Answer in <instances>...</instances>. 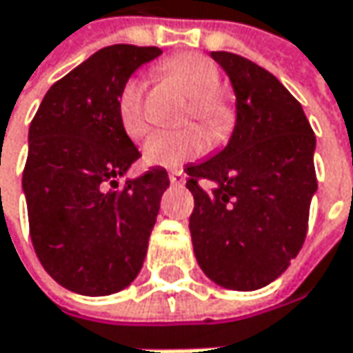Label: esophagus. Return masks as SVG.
Masks as SVG:
<instances>
[{
  "mask_svg": "<svg viewBox=\"0 0 353 353\" xmlns=\"http://www.w3.org/2000/svg\"><path fill=\"white\" fill-rule=\"evenodd\" d=\"M168 179H170L172 185H185V172L183 170H170Z\"/></svg>",
  "mask_w": 353,
  "mask_h": 353,
  "instance_id": "esophagus-1",
  "label": "esophagus"
}]
</instances>
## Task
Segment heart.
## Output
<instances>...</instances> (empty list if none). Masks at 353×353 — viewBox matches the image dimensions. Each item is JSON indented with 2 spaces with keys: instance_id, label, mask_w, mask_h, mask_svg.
Instances as JSON below:
<instances>
[{
  "instance_id": "obj_1",
  "label": "heart",
  "mask_w": 353,
  "mask_h": 353,
  "mask_svg": "<svg viewBox=\"0 0 353 353\" xmlns=\"http://www.w3.org/2000/svg\"><path fill=\"white\" fill-rule=\"evenodd\" d=\"M170 77L191 99L187 119H195L213 142L228 138L234 128L236 111L232 103L219 93L221 72L217 65L203 54H181L162 65ZM142 83L130 79L117 95V119L125 136L138 140L146 134L148 123L142 108ZM205 138L197 128H185L176 132H154L142 152L146 162L156 166H181L205 152Z\"/></svg>"
}]
</instances>
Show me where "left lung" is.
I'll return each mask as SVG.
<instances>
[{"instance_id":"obj_1","label":"left lung","mask_w":353,"mask_h":353,"mask_svg":"<svg viewBox=\"0 0 353 353\" xmlns=\"http://www.w3.org/2000/svg\"><path fill=\"white\" fill-rule=\"evenodd\" d=\"M236 93V128L213 158L187 166L189 217L201 270L219 287L256 290L276 281L307 238L317 191L315 134L301 103L266 68L211 52Z\"/></svg>"}]
</instances>
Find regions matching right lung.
<instances>
[{
  "mask_svg": "<svg viewBox=\"0 0 353 353\" xmlns=\"http://www.w3.org/2000/svg\"><path fill=\"white\" fill-rule=\"evenodd\" d=\"M158 54L134 44L97 50L48 89L30 123L22 176L30 238L44 270L72 292H117L144 264L170 181L158 166L121 183L142 154L119 125L117 95Z\"/></svg>",
  "mask_w": 353,
  "mask_h": 353,
  "instance_id": "add662e5",
  "label": "right lung"
}]
</instances>
